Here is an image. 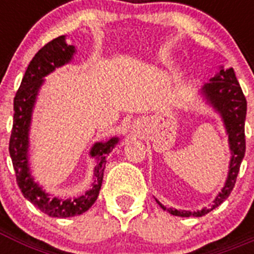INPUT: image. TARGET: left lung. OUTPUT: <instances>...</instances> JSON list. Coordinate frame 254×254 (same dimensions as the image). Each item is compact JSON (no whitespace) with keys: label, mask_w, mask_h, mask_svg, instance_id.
Here are the masks:
<instances>
[{"label":"left lung","mask_w":254,"mask_h":254,"mask_svg":"<svg viewBox=\"0 0 254 254\" xmlns=\"http://www.w3.org/2000/svg\"><path fill=\"white\" fill-rule=\"evenodd\" d=\"M202 94L205 95L208 104L215 108V111L221 116L223 122L225 125L226 133L229 134V145L232 150V159L229 164V173L226 178L225 186L221 192L216 196L214 205L211 207H203L199 211H183L176 208H168L161 205L156 199L164 211L169 214L182 217H199L208 214L219 205L225 201L233 190L237 182L238 173L241 168L242 160L246 154V134H244V122L247 114V100L244 96L242 87L235 77L234 69L230 67L224 69L221 67L220 72L215 77L206 82L202 87Z\"/></svg>","instance_id":"left-lung-1"}]
</instances>
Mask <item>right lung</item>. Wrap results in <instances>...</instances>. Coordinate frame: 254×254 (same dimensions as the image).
<instances>
[{
	"mask_svg": "<svg viewBox=\"0 0 254 254\" xmlns=\"http://www.w3.org/2000/svg\"><path fill=\"white\" fill-rule=\"evenodd\" d=\"M73 53L75 47L68 46L64 42V35H61L47 43L30 61L13 99L15 113L8 151L16 176V183L24 197L51 217L77 216L84 214L85 211L93 206L102 187L103 174L107 163L105 158L118 142V137H112L107 142H96L91 147L90 155L95 156L98 161L94 169L95 181L93 187L77 198L61 199L57 197H51L38 186V183H35L31 177L28 156L29 129L38 91L43 84L44 76L53 72L57 67L68 64L72 60Z\"/></svg>",
	"mask_w": 254,
	"mask_h": 254,
	"instance_id": "1",
	"label": "right lung"
}]
</instances>
